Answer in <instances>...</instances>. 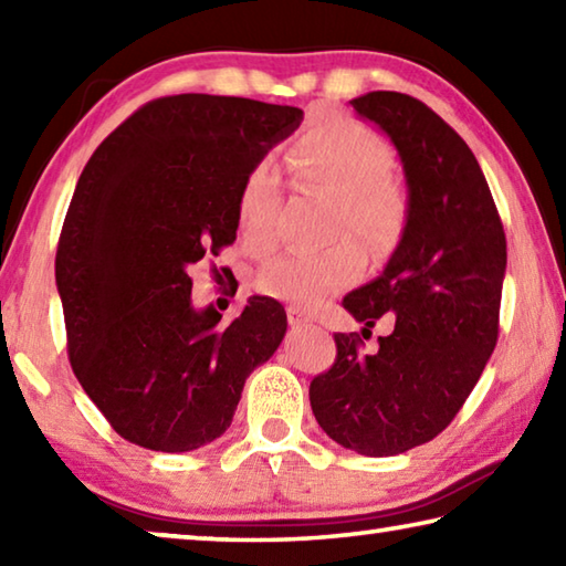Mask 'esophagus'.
<instances>
[{
	"instance_id": "1",
	"label": "esophagus",
	"mask_w": 566,
	"mask_h": 566,
	"mask_svg": "<svg viewBox=\"0 0 566 566\" xmlns=\"http://www.w3.org/2000/svg\"><path fill=\"white\" fill-rule=\"evenodd\" d=\"M286 319H290L292 327H306V324H312L310 314H304L302 310H296V306H290V310H286Z\"/></svg>"
}]
</instances>
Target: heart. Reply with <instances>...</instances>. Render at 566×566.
I'll return each mask as SVG.
<instances>
[{
  "mask_svg": "<svg viewBox=\"0 0 566 566\" xmlns=\"http://www.w3.org/2000/svg\"><path fill=\"white\" fill-rule=\"evenodd\" d=\"M304 189L334 199L329 234H354L375 254L399 242L407 219V199L385 171L391 165L387 142L357 122H327L306 132L286 157ZM280 207V177L272 165L249 171L237 199V222L244 244L266 252L274 244V214ZM364 272V254L352 239L319 252H286L274 256L256 276L266 296L314 310L332 294L347 290Z\"/></svg>",
  "mask_w": 566,
  "mask_h": 566,
  "instance_id": "obj_1",
  "label": "heart"
}]
</instances>
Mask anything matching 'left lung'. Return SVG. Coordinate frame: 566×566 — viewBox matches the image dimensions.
I'll return each instance as SVG.
<instances>
[{"label":"left lung","instance_id":"1","mask_svg":"<svg viewBox=\"0 0 566 566\" xmlns=\"http://www.w3.org/2000/svg\"><path fill=\"white\" fill-rule=\"evenodd\" d=\"M349 104L395 145L407 219L385 272L342 304L361 332L379 317L395 329L377 352L334 334L337 359L312 379L310 401L334 442L391 457L447 429L482 377L500 334L506 239L476 157L439 114L399 92Z\"/></svg>","mask_w":566,"mask_h":566}]
</instances>
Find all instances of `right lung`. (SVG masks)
Here are the masks:
<instances>
[{
	"label": "right lung",
	"mask_w": 566,
	"mask_h": 566,
	"mask_svg": "<svg viewBox=\"0 0 566 566\" xmlns=\"http://www.w3.org/2000/svg\"><path fill=\"white\" fill-rule=\"evenodd\" d=\"M302 119L300 107L175 94L134 112L84 167L56 290L74 375L127 442L171 454L214 442L282 344L280 302L249 296L222 324L191 304L189 266L234 242L247 175Z\"/></svg>",
	"instance_id": "right-lung-1"
}]
</instances>
